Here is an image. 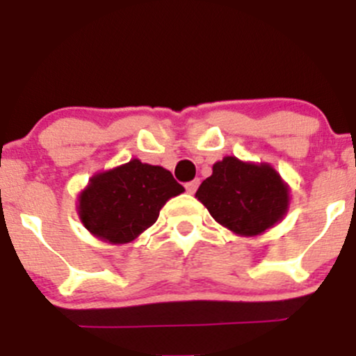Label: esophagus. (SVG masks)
<instances>
[{"mask_svg": "<svg viewBox=\"0 0 356 356\" xmlns=\"http://www.w3.org/2000/svg\"><path fill=\"white\" fill-rule=\"evenodd\" d=\"M198 186H200V179H195V181L191 182H186V191H188L189 195H193V193L198 189Z\"/></svg>", "mask_w": 356, "mask_h": 356, "instance_id": "esophagus-1", "label": "esophagus"}]
</instances>
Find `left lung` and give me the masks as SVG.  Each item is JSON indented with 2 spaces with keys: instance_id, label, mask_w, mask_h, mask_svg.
Listing matches in <instances>:
<instances>
[{
  "instance_id": "obj_1",
  "label": "left lung",
  "mask_w": 356,
  "mask_h": 356,
  "mask_svg": "<svg viewBox=\"0 0 356 356\" xmlns=\"http://www.w3.org/2000/svg\"><path fill=\"white\" fill-rule=\"evenodd\" d=\"M210 177L201 182L196 198L215 222L238 236L253 238L284 218L289 208V186L270 163L225 156L213 163Z\"/></svg>"
}]
</instances>
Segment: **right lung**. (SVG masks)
<instances>
[{"label":"right lung","instance_id":"obj_1","mask_svg":"<svg viewBox=\"0 0 356 356\" xmlns=\"http://www.w3.org/2000/svg\"><path fill=\"white\" fill-rule=\"evenodd\" d=\"M184 188L170 172L138 158L98 172L77 198L82 225L110 245H127L156 222L163 204Z\"/></svg>","mask_w":356,"mask_h":356}]
</instances>
